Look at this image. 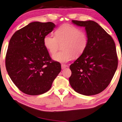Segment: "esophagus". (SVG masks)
I'll return each instance as SVG.
<instances>
[{
  "mask_svg": "<svg viewBox=\"0 0 122 122\" xmlns=\"http://www.w3.org/2000/svg\"><path fill=\"white\" fill-rule=\"evenodd\" d=\"M68 65H66V64H61V68L63 69L64 68H66V67H68Z\"/></svg>",
  "mask_w": 122,
  "mask_h": 122,
  "instance_id": "1",
  "label": "esophagus"
}]
</instances>
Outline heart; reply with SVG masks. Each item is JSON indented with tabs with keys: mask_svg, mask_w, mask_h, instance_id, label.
I'll use <instances>...</instances> for the list:
<instances>
[{
	"mask_svg": "<svg viewBox=\"0 0 122 122\" xmlns=\"http://www.w3.org/2000/svg\"><path fill=\"white\" fill-rule=\"evenodd\" d=\"M56 36L48 34L44 38L45 47L52 55L56 53L60 44L62 52L53 56L55 61L66 63L75 57H79L85 51L88 45V37L85 32L72 25H63L56 31Z\"/></svg>",
	"mask_w": 122,
	"mask_h": 122,
	"instance_id": "heart-1",
	"label": "heart"
}]
</instances>
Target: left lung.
<instances>
[{"label":"left lung","mask_w":122,"mask_h":122,"mask_svg":"<svg viewBox=\"0 0 122 122\" xmlns=\"http://www.w3.org/2000/svg\"><path fill=\"white\" fill-rule=\"evenodd\" d=\"M72 22L85 27L88 45L83 54L70 66L72 73L69 82L79 94H98L109 85L117 68L115 42L94 21L72 20Z\"/></svg>","instance_id":"8db88e82"}]
</instances>
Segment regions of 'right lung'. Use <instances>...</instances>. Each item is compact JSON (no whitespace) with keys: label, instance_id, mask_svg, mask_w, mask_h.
I'll return each mask as SVG.
<instances>
[{"label":"right lung","instance_id":"add662e5","mask_svg":"<svg viewBox=\"0 0 122 122\" xmlns=\"http://www.w3.org/2000/svg\"><path fill=\"white\" fill-rule=\"evenodd\" d=\"M56 26L52 22L34 21L16 31L9 41L6 70L16 86L26 94L49 91L60 72V63L52 60L43 42Z\"/></svg>","mask_w":122,"mask_h":122}]
</instances>
